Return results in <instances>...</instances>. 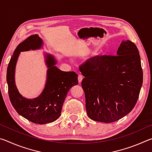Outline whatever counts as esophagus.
<instances>
[{
    "instance_id": "34e87169",
    "label": "esophagus",
    "mask_w": 152,
    "mask_h": 152,
    "mask_svg": "<svg viewBox=\"0 0 152 152\" xmlns=\"http://www.w3.org/2000/svg\"><path fill=\"white\" fill-rule=\"evenodd\" d=\"M82 79H83V76L81 74H79L78 77V82L79 83H81L82 81Z\"/></svg>"
}]
</instances>
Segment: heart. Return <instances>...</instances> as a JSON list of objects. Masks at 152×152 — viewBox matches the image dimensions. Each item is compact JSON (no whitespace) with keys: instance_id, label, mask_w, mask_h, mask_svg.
Instances as JSON below:
<instances>
[{"instance_id":"b5f03b06","label":"heart","mask_w":152,"mask_h":152,"mask_svg":"<svg viewBox=\"0 0 152 152\" xmlns=\"http://www.w3.org/2000/svg\"><path fill=\"white\" fill-rule=\"evenodd\" d=\"M88 51H86V53H88Z\"/></svg>"}]
</instances>
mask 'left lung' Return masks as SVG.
<instances>
[{
    "label": "left lung",
    "mask_w": 152,
    "mask_h": 152,
    "mask_svg": "<svg viewBox=\"0 0 152 152\" xmlns=\"http://www.w3.org/2000/svg\"><path fill=\"white\" fill-rule=\"evenodd\" d=\"M80 71L84 76L82 86L90 119L112 123L134 108L142 86L143 71L140 52L131 41H122L117 56L94 57Z\"/></svg>",
    "instance_id": "8db88e82"
}]
</instances>
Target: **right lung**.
I'll return each instance as SVG.
<instances>
[{
  "label": "right lung",
  "mask_w": 152,
  "mask_h": 152,
  "mask_svg": "<svg viewBox=\"0 0 152 152\" xmlns=\"http://www.w3.org/2000/svg\"><path fill=\"white\" fill-rule=\"evenodd\" d=\"M43 49V41L37 34L31 35L19 43L11 56L7 72V82L11 104L18 114L36 124L55 121L61 115L64 102L72 87L78 84V74L64 72L56 65L58 60L53 55L43 52L47 66L44 88L39 96L27 99L20 93L15 84V69L20 52Z\"/></svg>",
  "instance_id": "add662e5"
}]
</instances>
